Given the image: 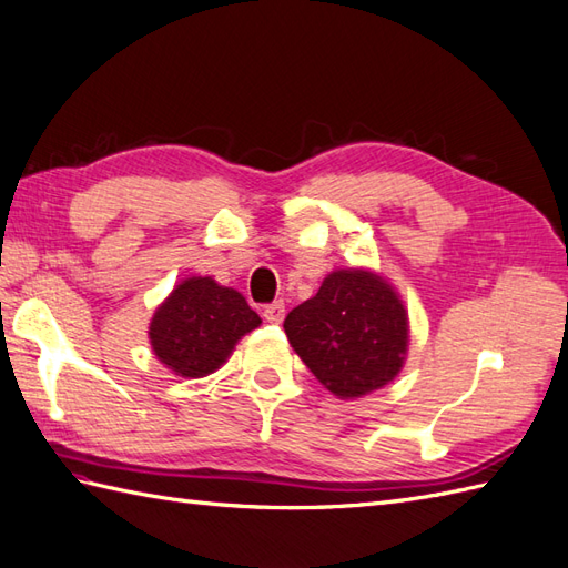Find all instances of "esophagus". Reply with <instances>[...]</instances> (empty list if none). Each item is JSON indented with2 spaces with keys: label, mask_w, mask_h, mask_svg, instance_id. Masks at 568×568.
<instances>
[{
  "label": "esophagus",
  "mask_w": 568,
  "mask_h": 568,
  "mask_svg": "<svg viewBox=\"0 0 568 568\" xmlns=\"http://www.w3.org/2000/svg\"><path fill=\"white\" fill-rule=\"evenodd\" d=\"M262 315H265V321L272 323V325H280L284 321V301H274V303H267L265 311H262Z\"/></svg>",
  "instance_id": "obj_1"
}]
</instances>
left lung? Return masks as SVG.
<instances>
[{
  "label": "left lung",
  "mask_w": 568,
  "mask_h": 568,
  "mask_svg": "<svg viewBox=\"0 0 568 568\" xmlns=\"http://www.w3.org/2000/svg\"><path fill=\"white\" fill-rule=\"evenodd\" d=\"M303 364L337 397L390 383L407 354V313L381 276L337 270L284 321Z\"/></svg>",
  "instance_id": "1"
}]
</instances>
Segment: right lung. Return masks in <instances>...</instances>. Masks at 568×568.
<instances>
[{
	"mask_svg": "<svg viewBox=\"0 0 568 568\" xmlns=\"http://www.w3.org/2000/svg\"><path fill=\"white\" fill-rule=\"evenodd\" d=\"M260 325V315L233 288L210 276H192L173 288L149 327L161 364L200 378L226 362L236 342Z\"/></svg>",
	"mask_w": 568,
	"mask_h": 568,
	"instance_id": "obj_1",
	"label": "right lung"
}]
</instances>
